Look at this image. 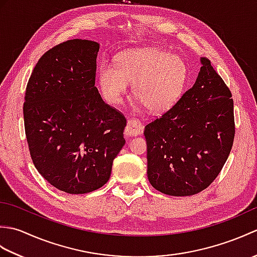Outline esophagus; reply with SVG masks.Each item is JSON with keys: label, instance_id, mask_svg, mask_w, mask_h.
Wrapping results in <instances>:
<instances>
[{"label": "esophagus", "instance_id": "1", "mask_svg": "<svg viewBox=\"0 0 257 257\" xmlns=\"http://www.w3.org/2000/svg\"><path fill=\"white\" fill-rule=\"evenodd\" d=\"M144 132V125L141 124L138 119L136 118H129L127 124H125L124 128V133L129 137H134V136H137L143 134Z\"/></svg>", "mask_w": 257, "mask_h": 257}]
</instances>
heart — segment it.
I'll return each instance as SVG.
<instances>
[{
	"label": "heart",
	"mask_w": 257,
	"mask_h": 257,
	"mask_svg": "<svg viewBox=\"0 0 257 257\" xmlns=\"http://www.w3.org/2000/svg\"><path fill=\"white\" fill-rule=\"evenodd\" d=\"M99 83L110 102H118L133 83V94L150 111L159 112L171 107L181 95L188 69L181 58L156 48L122 53L117 67L110 63L99 66Z\"/></svg>",
	"instance_id": "1"
}]
</instances>
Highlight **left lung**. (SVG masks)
<instances>
[{"instance_id":"1","label":"left lung","mask_w":257,"mask_h":257,"mask_svg":"<svg viewBox=\"0 0 257 257\" xmlns=\"http://www.w3.org/2000/svg\"><path fill=\"white\" fill-rule=\"evenodd\" d=\"M195 84L145 127L149 182L160 192L193 195L219 176L230 155L235 122L231 90L210 59Z\"/></svg>"}]
</instances>
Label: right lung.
<instances>
[{"instance_id":"right-lung-1","label":"right lung","mask_w":257,"mask_h":257,"mask_svg":"<svg viewBox=\"0 0 257 257\" xmlns=\"http://www.w3.org/2000/svg\"><path fill=\"white\" fill-rule=\"evenodd\" d=\"M99 44L70 40L38 59L25 90V136L37 171L70 194L101 188L125 140V118L95 86Z\"/></svg>"}]
</instances>
